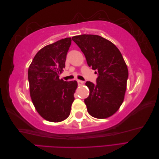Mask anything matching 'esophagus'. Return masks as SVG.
Wrapping results in <instances>:
<instances>
[{
	"label": "esophagus",
	"instance_id": "obj_1",
	"mask_svg": "<svg viewBox=\"0 0 159 159\" xmlns=\"http://www.w3.org/2000/svg\"><path fill=\"white\" fill-rule=\"evenodd\" d=\"M77 81H78V84L79 85H81L84 84V81H81V80H78Z\"/></svg>",
	"mask_w": 159,
	"mask_h": 159
}]
</instances>
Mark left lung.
<instances>
[{"label":"left lung","mask_w":159,"mask_h":159,"mask_svg":"<svg viewBox=\"0 0 159 159\" xmlns=\"http://www.w3.org/2000/svg\"><path fill=\"white\" fill-rule=\"evenodd\" d=\"M72 40L84 53L88 66L98 71L96 84L85 83L89 89L84 99L88 113L98 119L111 116L121 105L127 88L129 73L121 53L98 35L75 36Z\"/></svg>","instance_id":"1"}]
</instances>
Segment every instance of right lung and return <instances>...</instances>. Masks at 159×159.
<instances>
[{"label": "right lung", "mask_w": 159, "mask_h": 159, "mask_svg": "<svg viewBox=\"0 0 159 159\" xmlns=\"http://www.w3.org/2000/svg\"><path fill=\"white\" fill-rule=\"evenodd\" d=\"M71 43V38H66L42 48L28 68L32 103L38 113L51 122H60L68 118L74 101L77 81L59 79Z\"/></svg>", "instance_id": "obj_1"}]
</instances>
